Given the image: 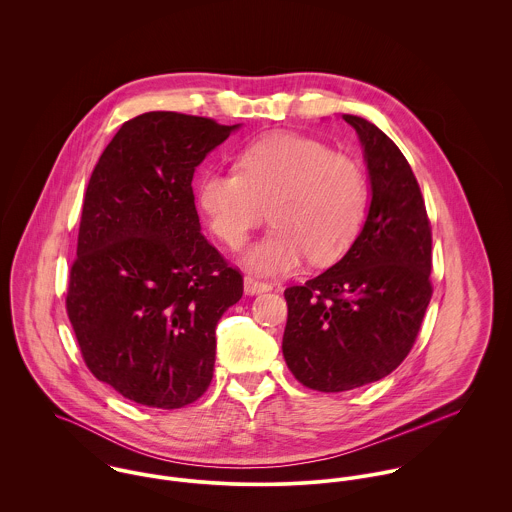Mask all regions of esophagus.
Here are the masks:
<instances>
[{
  "label": "esophagus",
  "instance_id": "1",
  "mask_svg": "<svg viewBox=\"0 0 512 512\" xmlns=\"http://www.w3.org/2000/svg\"><path fill=\"white\" fill-rule=\"evenodd\" d=\"M270 290H272V286L268 282H260L254 276L244 278V292H246V295H258V293H266Z\"/></svg>",
  "mask_w": 512,
  "mask_h": 512
}]
</instances>
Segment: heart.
Segmentation results:
<instances>
[{
    "label": "heart",
    "mask_w": 512,
    "mask_h": 512,
    "mask_svg": "<svg viewBox=\"0 0 512 512\" xmlns=\"http://www.w3.org/2000/svg\"><path fill=\"white\" fill-rule=\"evenodd\" d=\"M238 173L207 171L197 203L220 240L238 248L264 220L274 228L242 256L264 276L339 260L357 238L368 205L363 167L315 138L276 132L236 155Z\"/></svg>",
    "instance_id": "b5f03b06"
}]
</instances>
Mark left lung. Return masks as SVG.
Listing matches in <instances>:
<instances>
[{"mask_svg":"<svg viewBox=\"0 0 512 512\" xmlns=\"http://www.w3.org/2000/svg\"><path fill=\"white\" fill-rule=\"evenodd\" d=\"M341 118L363 147L365 224L335 266L284 292L286 365L319 392L353 390L390 374L410 353L432 297V228L410 163L365 118Z\"/></svg>","mask_w":512,"mask_h":512,"instance_id":"obj_1","label":"left lung"}]
</instances>
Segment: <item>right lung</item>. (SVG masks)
<instances>
[{"label":"right lung","mask_w":512,"mask_h":512,"mask_svg":"<svg viewBox=\"0 0 512 512\" xmlns=\"http://www.w3.org/2000/svg\"><path fill=\"white\" fill-rule=\"evenodd\" d=\"M238 128L147 112L92 171L67 311L90 372L132 402L181 408L213 380L215 329L242 276L201 234L191 183Z\"/></svg>","instance_id":"right-lung-1"}]
</instances>
